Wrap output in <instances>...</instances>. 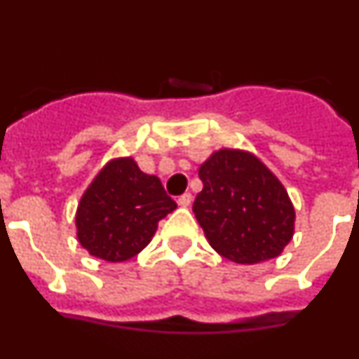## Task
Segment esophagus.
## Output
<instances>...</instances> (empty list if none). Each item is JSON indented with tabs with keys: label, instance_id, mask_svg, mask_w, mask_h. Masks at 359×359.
<instances>
[{
	"label": "esophagus",
	"instance_id": "34e87169",
	"mask_svg": "<svg viewBox=\"0 0 359 359\" xmlns=\"http://www.w3.org/2000/svg\"><path fill=\"white\" fill-rule=\"evenodd\" d=\"M190 203H192V194H189V192H185V194H182L177 198V205H180V207H189Z\"/></svg>",
	"mask_w": 359,
	"mask_h": 359
}]
</instances>
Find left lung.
Instances as JSON below:
<instances>
[{"instance_id": "8db88e82", "label": "left lung", "mask_w": 359, "mask_h": 359, "mask_svg": "<svg viewBox=\"0 0 359 359\" xmlns=\"http://www.w3.org/2000/svg\"><path fill=\"white\" fill-rule=\"evenodd\" d=\"M192 205L212 248L239 264L269 261L293 237L294 210L273 174L250 152L221 149L199 169Z\"/></svg>"}]
</instances>
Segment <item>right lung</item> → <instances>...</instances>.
<instances>
[{"label":"right lung","mask_w":359,"mask_h":359,"mask_svg":"<svg viewBox=\"0 0 359 359\" xmlns=\"http://www.w3.org/2000/svg\"><path fill=\"white\" fill-rule=\"evenodd\" d=\"M174 208L156 176L142 172L133 158L113 160L82 196L75 217L79 243L104 261H128L151 243Z\"/></svg>","instance_id":"1"}]
</instances>
